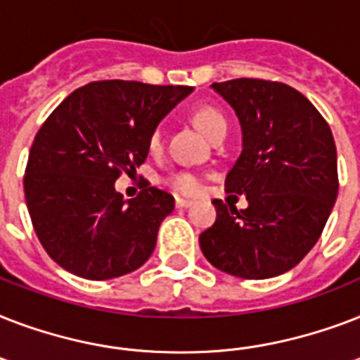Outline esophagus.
Masks as SVG:
<instances>
[{"label": "esophagus", "instance_id": "esophagus-1", "mask_svg": "<svg viewBox=\"0 0 360 360\" xmlns=\"http://www.w3.org/2000/svg\"><path fill=\"white\" fill-rule=\"evenodd\" d=\"M192 203L194 202H191V200H185V198H175V207L186 209V207H191Z\"/></svg>", "mask_w": 360, "mask_h": 360}]
</instances>
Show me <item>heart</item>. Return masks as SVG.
<instances>
[{
    "label": "heart",
    "instance_id": "heart-1",
    "mask_svg": "<svg viewBox=\"0 0 360 360\" xmlns=\"http://www.w3.org/2000/svg\"><path fill=\"white\" fill-rule=\"evenodd\" d=\"M192 121L196 123V127L202 130L203 134L207 136L209 140H213L214 136L220 134L222 130H228V120L220 110L213 108V106H200V108L192 114ZM164 143V132L160 127L153 130L149 136V149L153 153H157L162 149ZM169 186L179 194H198L202 188V181L196 174L191 172H177L168 179Z\"/></svg>",
    "mask_w": 360,
    "mask_h": 360
}]
</instances>
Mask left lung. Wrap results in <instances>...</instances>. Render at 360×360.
<instances>
[{"instance_id":"8db88e82","label":"left lung","mask_w":360,"mask_h":360,"mask_svg":"<svg viewBox=\"0 0 360 360\" xmlns=\"http://www.w3.org/2000/svg\"><path fill=\"white\" fill-rule=\"evenodd\" d=\"M236 110L243 151L226 191L245 194L237 211L214 200L217 220L200 236L207 262L239 278L290 271L312 250L338 194L329 124L302 93L282 82L236 78L211 86Z\"/></svg>"}]
</instances>
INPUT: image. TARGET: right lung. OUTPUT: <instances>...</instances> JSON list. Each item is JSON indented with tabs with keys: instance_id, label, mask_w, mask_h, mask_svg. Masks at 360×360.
<instances>
[{
	"instance_id": "1",
	"label": "right lung",
	"mask_w": 360,
	"mask_h": 360,
	"mask_svg": "<svg viewBox=\"0 0 360 360\" xmlns=\"http://www.w3.org/2000/svg\"><path fill=\"white\" fill-rule=\"evenodd\" d=\"M188 93V86L91 82L48 115L30 149L24 192L37 237L59 267L108 280L149 259L174 196L146 181L124 200L114 185L146 162L151 132Z\"/></svg>"
}]
</instances>
